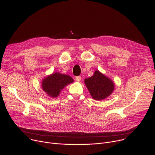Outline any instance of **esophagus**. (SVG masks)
I'll list each match as a JSON object with an SVG mask.
<instances>
[{
  "label": "esophagus",
  "instance_id": "esophagus-1",
  "mask_svg": "<svg viewBox=\"0 0 155 155\" xmlns=\"http://www.w3.org/2000/svg\"><path fill=\"white\" fill-rule=\"evenodd\" d=\"M75 80H76V81H77V82H80V80H81V77H80V76L76 77H75Z\"/></svg>",
  "mask_w": 155,
  "mask_h": 155
}]
</instances>
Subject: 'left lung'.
<instances>
[{
    "label": "left lung",
    "instance_id": "obj_1",
    "mask_svg": "<svg viewBox=\"0 0 155 155\" xmlns=\"http://www.w3.org/2000/svg\"><path fill=\"white\" fill-rule=\"evenodd\" d=\"M86 87L94 100H103L110 96L115 89V84L108 77L98 70L92 77L84 80Z\"/></svg>",
    "mask_w": 155,
    "mask_h": 155
}]
</instances>
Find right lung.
<instances>
[{"instance_id": "add662e5", "label": "right lung", "mask_w": 155, "mask_h": 155, "mask_svg": "<svg viewBox=\"0 0 155 155\" xmlns=\"http://www.w3.org/2000/svg\"><path fill=\"white\" fill-rule=\"evenodd\" d=\"M73 81L70 76L56 72L43 79L42 88L50 97H56L66 85Z\"/></svg>"}]
</instances>
